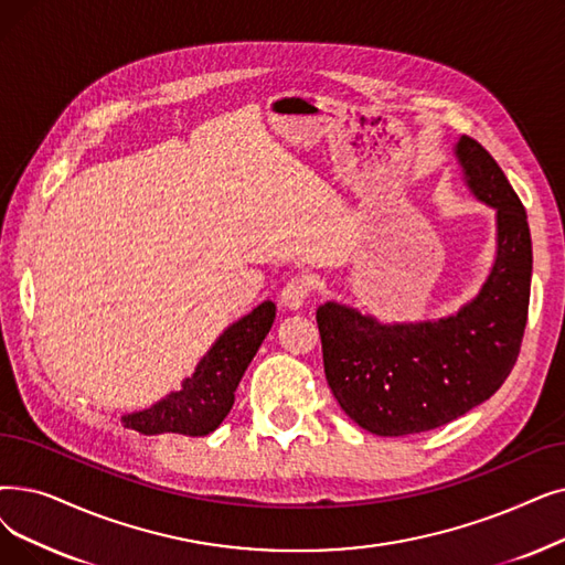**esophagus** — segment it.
<instances>
[{
    "instance_id": "esophagus-1",
    "label": "esophagus",
    "mask_w": 565,
    "mask_h": 565,
    "mask_svg": "<svg viewBox=\"0 0 565 565\" xmlns=\"http://www.w3.org/2000/svg\"><path fill=\"white\" fill-rule=\"evenodd\" d=\"M309 290H311V284L307 279H290L284 290H281V305L290 311H300L309 298Z\"/></svg>"
}]
</instances>
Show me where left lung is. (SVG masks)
Returning a JSON list of instances; mask_svg holds the SVG:
<instances>
[{"mask_svg":"<svg viewBox=\"0 0 565 565\" xmlns=\"http://www.w3.org/2000/svg\"><path fill=\"white\" fill-rule=\"evenodd\" d=\"M455 157L473 199L497 212L494 263L478 296L415 323H383L337 300L316 309L332 395L376 436L448 425L492 397L520 355L533 269L526 212L480 142L461 136Z\"/></svg>","mask_w":565,"mask_h":565,"instance_id":"1","label":"left lung"}]
</instances>
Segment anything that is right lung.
<instances>
[{
  "label": "right lung",
  "mask_w": 565,
  "mask_h": 565,
  "mask_svg": "<svg viewBox=\"0 0 565 565\" xmlns=\"http://www.w3.org/2000/svg\"><path fill=\"white\" fill-rule=\"evenodd\" d=\"M275 316L277 305L269 300L242 316L216 337L180 390L170 392L150 408L121 415V425L145 436H207L214 431L231 413L235 390L273 328Z\"/></svg>",
  "instance_id": "1"
}]
</instances>
